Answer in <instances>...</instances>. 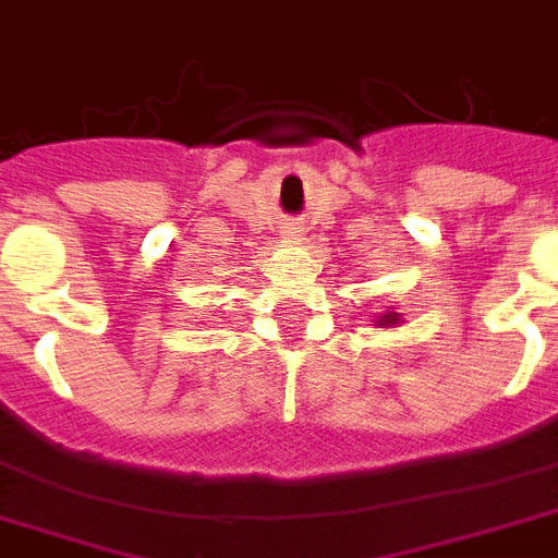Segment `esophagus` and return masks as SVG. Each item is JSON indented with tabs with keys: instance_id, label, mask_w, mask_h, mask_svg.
Here are the masks:
<instances>
[{
	"instance_id": "1",
	"label": "esophagus",
	"mask_w": 558,
	"mask_h": 558,
	"mask_svg": "<svg viewBox=\"0 0 558 558\" xmlns=\"http://www.w3.org/2000/svg\"><path fill=\"white\" fill-rule=\"evenodd\" d=\"M283 236H289V240H298V236H301V228L292 226V222H287V226H283Z\"/></svg>"
}]
</instances>
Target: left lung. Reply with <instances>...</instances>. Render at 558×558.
<instances>
[{"mask_svg": "<svg viewBox=\"0 0 558 558\" xmlns=\"http://www.w3.org/2000/svg\"><path fill=\"white\" fill-rule=\"evenodd\" d=\"M397 324H402V313H397V306H388V313L376 315L373 327H397Z\"/></svg>", "mask_w": 558, "mask_h": 558, "instance_id": "left-lung-1", "label": "left lung"}]
</instances>
